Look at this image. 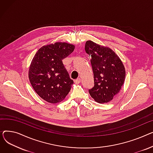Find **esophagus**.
<instances>
[{
  "label": "esophagus",
  "mask_w": 153,
  "mask_h": 153,
  "mask_svg": "<svg viewBox=\"0 0 153 153\" xmlns=\"http://www.w3.org/2000/svg\"><path fill=\"white\" fill-rule=\"evenodd\" d=\"M80 82H81V79L79 78L74 80V82H75V84H79L80 83Z\"/></svg>",
  "instance_id": "obj_1"
}]
</instances>
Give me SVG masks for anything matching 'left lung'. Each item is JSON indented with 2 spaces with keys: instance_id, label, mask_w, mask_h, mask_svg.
Returning <instances> with one entry per match:
<instances>
[{
  "instance_id": "obj_1",
  "label": "left lung",
  "mask_w": 153,
  "mask_h": 153,
  "mask_svg": "<svg viewBox=\"0 0 153 153\" xmlns=\"http://www.w3.org/2000/svg\"><path fill=\"white\" fill-rule=\"evenodd\" d=\"M85 51L91 56L94 74V86L90 96L100 104L107 103L117 94L123 85L125 69L119 57L109 48L87 41Z\"/></svg>"
}]
</instances>
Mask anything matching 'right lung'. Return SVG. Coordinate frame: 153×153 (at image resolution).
Returning <instances> with one entry per match:
<instances>
[{
    "label": "right lung",
    "mask_w": 153,
    "mask_h": 153,
    "mask_svg": "<svg viewBox=\"0 0 153 153\" xmlns=\"http://www.w3.org/2000/svg\"><path fill=\"white\" fill-rule=\"evenodd\" d=\"M75 49L67 42H57L41 47L34 56L28 71L34 90L46 101L56 104L63 101L70 91V79L62 60Z\"/></svg>",
    "instance_id": "right-lung-1"
}]
</instances>
